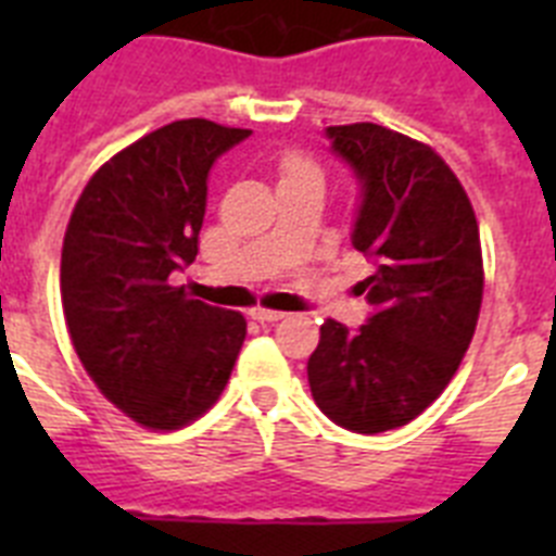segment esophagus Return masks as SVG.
<instances>
[{
	"mask_svg": "<svg viewBox=\"0 0 556 556\" xmlns=\"http://www.w3.org/2000/svg\"><path fill=\"white\" fill-rule=\"evenodd\" d=\"M250 317H253V320H258V323H278V320H283V317H287V314L283 312H273V308H253V312H250Z\"/></svg>",
	"mask_w": 556,
	"mask_h": 556,
	"instance_id": "1",
	"label": "esophagus"
}]
</instances>
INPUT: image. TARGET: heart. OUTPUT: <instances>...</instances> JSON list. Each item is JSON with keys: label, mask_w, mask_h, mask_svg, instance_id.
<instances>
[{"label": "heart", "mask_w": 556, "mask_h": 556, "mask_svg": "<svg viewBox=\"0 0 556 556\" xmlns=\"http://www.w3.org/2000/svg\"><path fill=\"white\" fill-rule=\"evenodd\" d=\"M298 175H320V172H317V166H314L312 161L301 159V155H289V159H283L281 180L298 178Z\"/></svg>", "instance_id": "heart-1"}]
</instances>
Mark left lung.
Instances as JSON below:
<instances>
[{
  "label": "left lung",
  "mask_w": 556,
  "mask_h": 556,
  "mask_svg": "<svg viewBox=\"0 0 556 556\" xmlns=\"http://www.w3.org/2000/svg\"><path fill=\"white\" fill-rule=\"evenodd\" d=\"M326 136L362 189L351 242L376 273L362 281L365 326L323 323L308 387L333 424L378 434L437 401L468 351L484 292L479 223L431 147L372 122Z\"/></svg>",
  "instance_id": "1"
}]
</instances>
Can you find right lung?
<instances>
[{
    "label": "right lung",
    "instance_id": "1",
    "mask_svg": "<svg viewBox=\"0 0 556 556\" xmlns=\"http://www.w3.org/2000/svg\"><path fill=\"white\" fill-rule=\"evenodd\" d=\"M250 130L180 119L97 169L61 253L72 345L102 395L147 429L172 431L217 404L248 323L172 287L198 255L214 161Z\"/></svg>",
    "mask_w": 556,
    "mask_h": 556
}]
</instances>
